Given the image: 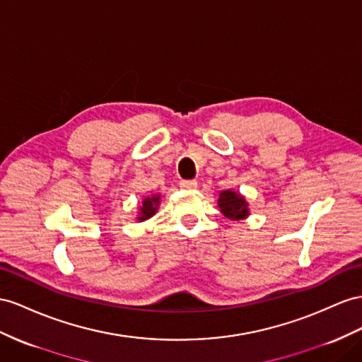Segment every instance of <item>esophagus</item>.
I'll use <instances>...</instances> for the list:
<instances>
[{
	"instance_id": "34e87169",
	"label": "esophagus",
	"mask_w": 362,
	"mask_h": 362,
	"mask_svg": "<svg viewBox=\"0 0 362 362\" xmlns=\"http://www.w3.org/2000/svg\"><path fill=\"white\" fill-rule=\"evenodd\" d=\"M180 187L185 188V189L196 188V187H197V182H196V180H182V182H180Z\"/></svg>"
}]
</instances>
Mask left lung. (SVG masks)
I'll return each instance as SVG.
<instances>
[{
  "label": "left lung",
  "instance_id": "obj_1",
  "mask_svg": "<svg viewBox=\"0 0 362 362\" xmlns=\"http://www.w3.org/2000/svg\"><path fill=\"white\" fill-rule=\"evenodd\" d=\"M218 206L221 212L230 220H240L247 216V203L240 194L234 191H221Z\"/></svg>",
  "mask_w": 362,
  "mask_h": 362
}]
</instances>
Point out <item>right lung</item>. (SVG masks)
I'll list each match as a JSON object with an SVG mask.
<instances>
[{
    "instance_id": "1",
    "label": "right lung",
    "mask_w": 362,
    "mask_h": 362,
    "mask_svg": "<svg viewBox=\"0 0 362 362\" xmlns=\"http://www.w3.org/2000/svg\"><path fill=\"white\" fill-rule=\"evenodd\" d=\"M159 200L160 197L159 196H153V197H146L144 200V205L141 208V216H139V220L144 221L146 218H150L156 214L157 211V206H159Z\"/></svg>"
}]
</instances>
